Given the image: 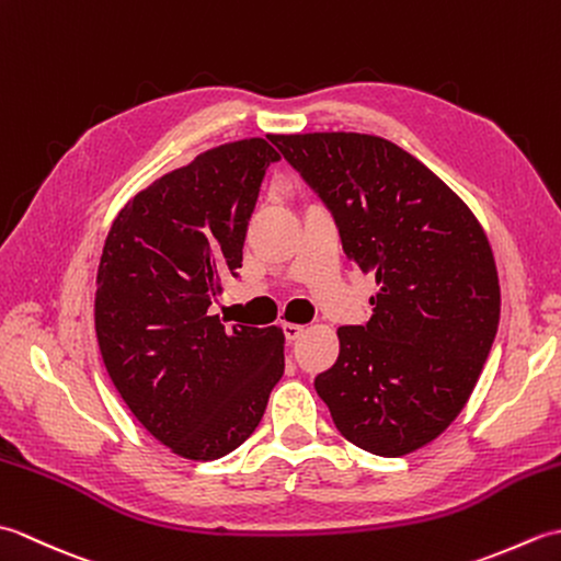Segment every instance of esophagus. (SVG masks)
Instances as JSON below:
<instances>
[{
	"mask_svg": "<svg viewBox=\"0 0 561 561\" xmlns=\"http://www.w3.org/2000/svg\"><path fill=\"white\" fill-rule=\"evenodd\" d=\"M282 330H284V337H287L289 342H294L296 337H301L304 325H299V323H282Z\"/></svg>",
	"mask_w": 561,
	"mask_h": 561,
	"instance_id": "34e87169",
	"label": "esophagus"
}]
</instances>
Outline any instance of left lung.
Returning <instances> with one entry per match:
<instances>
[{
    "instance_id": "1",
    "label": "left lung",
    "mask_w": 561,
    "mask_h": 561,
    "mask_svg": "<svg viewBox=\"0 0 561 561\" xmlns=\"http://www.w3.org/2000/svg\"><path fill=\"white\" fill-rule=\"evenodd\" d=\"M270 139L335 214L344 255L378 284L371 320L337 330L318 396L354 446L408 456L446 432L490 356L502 311L492 245L472 209L383 137Z\"/></svg>"
}]
</instances>
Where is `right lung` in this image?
<instances>
[{
    "mask_svg": "<svg viewBox=\"0 0 561 561\" xmlns=\"http://www.w3.org/2000/svg\"><path fill=\"white\" fill-rule=\"evenodd\" d=\"M279 153L248 137L197 153L125 202L96 274V337L113 386L147 432L217 460L255 432L284 374L277 325L209 316L243 262L260 183Z\"/></svg>",
    "mask_w": 561,
    "mask_h": 561,
    "instance_id": "right-lung-1",
    "label": "right lung"
}]
</instances>
